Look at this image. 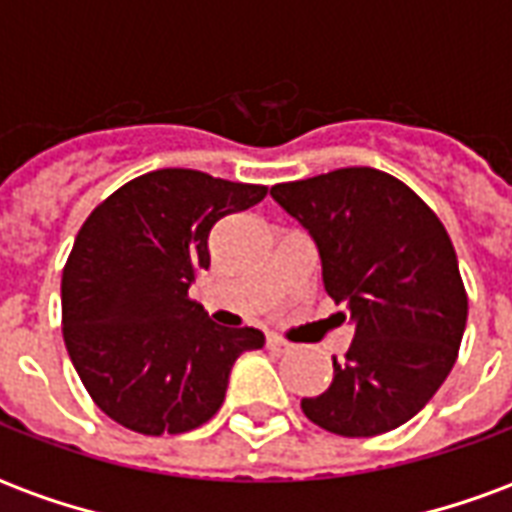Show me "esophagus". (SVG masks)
Instances as JSON below:
<instances>
[{
    "label": "esophagus",
    "instance_id": "1",
    "mask_svg": "<svg viewBox=\"0 0 512 512\" xmlns=\"http://www.w3.org/2000/svg\"><path fill=\"white\" fill-rule=\"evenodd\" d=\"M268 348L277 351V354H285V351H290V343H285L282 337H274V334H271V337H268Z\"/></svg>",
    "mask_w": 512,
    "mask_h": 512
}]
</instances>
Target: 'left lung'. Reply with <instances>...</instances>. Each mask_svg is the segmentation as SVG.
I'll return each mask as SVG.
<instances>
[{
	"mask_svg": "<svg viewBox=\"0 0 512 512\" xmlns=\"http://www.w3.org/2000/svg\"><path fill=\"white\" fill-rule=\"evenodd\" d=\"M271 197L310 230L323 288L354 321L332 384L301 411L345 439L400 428L450 376L466 329L469 299L444 224L373 167L277 183Z\"/></svg>",
	"mask_w": 512,
	"mask_h": 512,
	"instance_id": "1",
	"label": "left lung"
}]
</instances>
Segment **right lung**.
I'll return each instance as SVG.
<instances>
[{"label": "right lung", "instance_id": "right-lung-1", "mask_svg": "<svg viewBox=\"0 0 512 512\" xmlns=\"http://www.w3.org/2000/svg\"><path fill=\"white\" fill-rule=\"evenodd\" d=\"M268 186L197 169H156L95 208L62 268V337L106 417L145 436L186 433L222 408L230 370L263 348L260 329H227L189 288L211 266L208 235Z\"/></svg>", "mask_w": 512, "mask_h": 512}]
</instances>
